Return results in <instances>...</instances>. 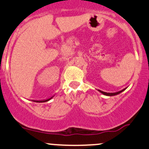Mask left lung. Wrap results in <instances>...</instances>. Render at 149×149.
<instances>
[{"mask_svg":"<svg viewBox=\"0 0 149 149\" xmlns=\"http://www.w3.org/2000/svg\"><path fill=\"white\" fill-rule=\"evenodd\" d=\"M125 89H127V88L123 89V90H120V91L116 92H103V91H102V90H98V91L100 92L101 93L103 94V95H107V96H115V95H118V94L121 93L122 92H123L124 90H125Z\"/></svg>","mask_w":149,"mask_h":149,"instance_id":"1","label":"left lung"}]
</instances>
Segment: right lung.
<instances>
[{
  "label": "right lung",
  "mask_w": 149,
  "mask_h": 149,
  "mask_svg": "<svg viewBox=\"0 0 149 149\" xmlns=\"http://www.w3.org/2000/svg\"><path fill=\"white\" fill-rule=\"evenodd\" d=\"M53 97H54V96H52V97H50V98L47 99V100H32V101H33V102H38V103H40V102H41V103H42V102H48V101H49V100H50L51 99H52Z\"/></svg>",
  "instance_id": "1"
}]
</instances>
